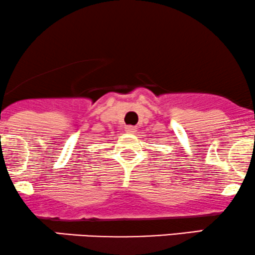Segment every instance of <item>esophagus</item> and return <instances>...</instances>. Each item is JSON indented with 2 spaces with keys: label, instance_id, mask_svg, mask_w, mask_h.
<instances>
[{
  "label": "esophagus",
  "instance_id": "esophagus-1",
  "mask_svg": "<svg viewBox=\"0 0 255 255\" xmlns=\"http://www.w3.org/2000/svg\"><path fill=\"white\" fill-rule=\"evenodd\" d=\"M125 131L128 133H134L136 132V128L132 127V125H128V127H125Z\"/></svg>",
  "mask_w": 255,
  "mask_h": 255
}]
</instances>
